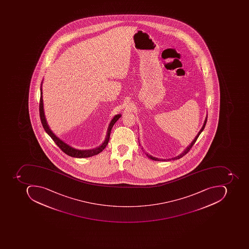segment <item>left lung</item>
Here are the masks:
<instances>
[{
  "label": "left lung",
  "instance_id": "left-lung-1",
  "mask_svg": "<svg viewBox=\"0 0 249 249\" xmlns=\"http://www.w3.org/2000/svg\"><path fill=\"white\" fill-rule=\"evenodd\" d=\"M207 117H206V119H205L204 124H203V127H202V128L201 129H200V132H198V134H197V136L195 137V139H194L193 142H192V143H191V144L189 145V146H188V147L186 148V149H185V151H184L183 153H181V154L179 155V156H177V157L172 158V159H170V160H168V161H170V160H179V159L182 158V156H185V154H187V153H189V150H191V148L192 147V146H193V145L195 144V142H196V141L197 140V138H198L199 135H200V133H201V132H203V129H204L205 125H206V124H207ZM146 156H147L148 157L150 158V159H151L152 160H155V161H166V160H160V159H158V158L153 157V156H150V155L146 154Z\"/></svg>",
  "mask_w": 249,
  "mask_h": 249
}]
</instances>
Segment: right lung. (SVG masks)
Here are the masks:
<instances>
[{
	"label": "right lung",
	"instance_id": "1",
	"mask_svg": "<svg viewBox=\"0 0 249 249\" xmlns=\"http://www.w3.org/2000/svg\"><path fill=\"white\" fill-rule=\"evenodd\" d=\"M42 84H41L40 87V99H39V117H40L41 123H42V126L44 128L45 131L46 133L52 138V140L54 141V143L59 146L60 150L64 152L68 156H71L74 158H88L91 157V156H96V155L99 154V153H101L105 148L107 146V143L109 142V138H110V135H111V128H112L113 125H114L116 122L118 121V119L121 117V114L116 115L114 118L112 119V121L110 123L108 128H107V134L106 136V141L104 143L99 146V147L93 149V150H79L74 149V148L71 147L69 146L67 143H64V142H62L60 140L56 135H54L53 132L51 131L49 128V125H48L47 122H46V117H45L44 111H43V103H42Z\"/></svg>",
	"mask_w": 249,
	"mask_h": 249
}]
</instances>
